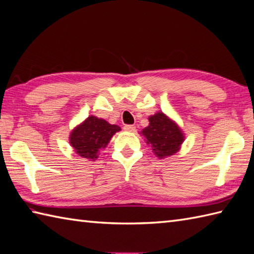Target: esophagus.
I'll return each mask as SVG.
<instances>
[{"label":"esophagus","instance_id":"esophagus-1","mask_svg":"<svg viewBox=\"0 0 254 254\" xmlns=\"http://www.w3.org/2000/svg\"><path fill=\"white\" fill-rule=\"evenodd\" d=\"M124 131H127V132H135V127L134 126H130V124H127V126H124Z\"/></svg>","mask_w":254,"mask_h":254}]
</instances>
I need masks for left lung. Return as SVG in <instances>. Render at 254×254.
Here are the masks:
<instances>
[{"instance_id":"1","label":"left lung","mask_w":254,"mask_h":254,"mask_svg":"<svg viewBox=\"0 0 254 254\" xmlns=\"http://www.w3.org/2000/svg\"><path fill=\"white\" fill-rule=\"evenodd\" d=\"M148 120L150 126L144 128L142 134L157 157L170 156L180 150L184 135L176 123H174L163 112L155 113Z\"/></svg>"}]
</instances>
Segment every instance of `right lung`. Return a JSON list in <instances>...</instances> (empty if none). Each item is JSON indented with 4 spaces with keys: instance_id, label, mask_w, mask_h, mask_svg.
I'll use <instances>...</instances> for the list:
<instances>
[{
    "instance_id": "add662e5",
    "label": "right lung",
    "mask_w": 254,
    "mask_h": 254,
    "mask_svg": "<svg viewBox=\"0 0 254 254\" xmlns=\"http://www.w3.org/2000/svg\"><path fill=\"white\" fill-rule=\"evenodd\" d=\"M120 127L108 123L106 120L90 116L78 126L70 134V144L79 156L94 161L98 153L104 148Z\"/></svg>"
}]
</instances>
